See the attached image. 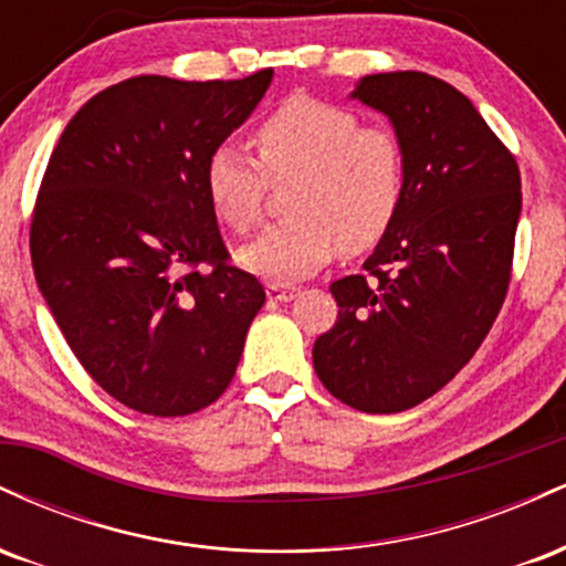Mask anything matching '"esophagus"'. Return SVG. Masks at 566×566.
Returning a JSON list of instances; mask_svg holds the SVG:
<instances>
[{
	"mask_svg": "<svg viewBox=\"0 0 566 566\" xmlns=\"http://www.w3.org/2000/svg\"><path fill=\"white\" fill-rule=\"evenodd\" d=\"M265 295H269V301L287 303V301H292V297L301 295V290L292 287V284H279V282H271L269 287H265Z\"/></svg>",
	"mask_w": 566,
	"mask_h": 566,
	"instance_id": "34e87169",
	"label": "esophagus"
}]
</instances>
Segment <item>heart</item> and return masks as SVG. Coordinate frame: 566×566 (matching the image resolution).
<instances>
[{
	"label": "heart",
	"instance_id": "1",
	"mask_svg": "<svg viewBox=\"0 0 566 566\" xmlns=\"http://www.w3.org/2000/svg\"><path fill=\"white\" fill-rule=\"evenodd\" d=\"M258 161L218 146L205 165L212 210L244 233L263 216L269 184H287L292 218L237 252L252 274L295 282L322 269L335 250L361 255L386 237L407 191V157L388 129L365 127L348 108L290 97L258 125Z\"/></svg>",
	"mask_w": 566,
	"mask_h": 566
}]
</instances>
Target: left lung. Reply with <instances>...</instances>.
I'll use <instances>...</instances> for the list:
<instances>
[{"label": "left lung", "instance_id": "1", "mask_svg": "<svg viewBox=\"0 0 566 566\" xmlns=\"http://www.w3.org/2000/svg\"><path fill=\"white\" fill-rule=\"evenodd\" d=\"M350 97L391 122L407 191L367 276L329 284L340 311L316 337L314 369L335 399L391 415L444 388L490 333L511 282L522 178L476 106L437 76L369 74Z\"/></svg>", "mask_w": 566, "mask_h": 566}]
</instances>
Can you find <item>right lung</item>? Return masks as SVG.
<instances>
[{"label": "right lung", "instance_id": "add662e5", "mask_svg": "<svg viewBox=\"0 0 566 566\" xmlns=\"http://www.w3.org/2000/svg\"><path fill=\"white\" fill-rule=\"evenodd\" d=\"M271 80L133 76L90 97L48 161L31 220L39 292L80 365L135 412L212 405L265 303L229 265L205 165Z\"/></svg>", "mask_w": 566, "mask_h": 566}]
</instances>
